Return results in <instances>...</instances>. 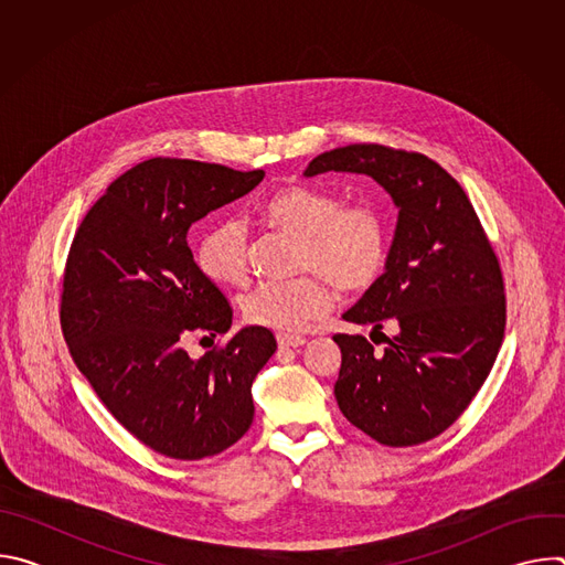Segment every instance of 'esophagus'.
<instances>
[{
    "label": "esophagus",
    "mask_w": 565,
    "mask_h": 565,
    "mask_svg": "<svg viewBox=\"0 0 565 565\" xmlns=\"http://www.w3.org/2000/svg\"><path fill=\"white\" fill-rule=\"evenodd\" d=\"M303 342H306V338H301V335H288V333H279V335H277L279 349H297V347H301Z\"/></svg>",
    "instance_id": "1"
}]
</instances>
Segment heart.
<instances>
[{"label": "heart", "instance_id": "1", "mask_svg": "<svg viewBox=\"0 0 565 565\" xmlns=\"http://www.w3.org/2000/svg\"><path fill=\"white\" fill-rule=\"evenodd\" d=\"M262 218L299 238L297 270L290 281H262L241 297L250 324L297 333L333 306L331 284L342 292L373 288L386 270L391 232L386 216L371 203L342 207V201L310 185H288L262 203ZM201 270L216 284L241 286L250 277L248 230L238 218L210 223L196 244Z\"/></svg>", "mask_w": 565, "mask_h": 565}]
</instances>
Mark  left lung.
<instances>
[{
	"label": "left lung",
	"mask_w": 565,
	"mask_h": 565,
	"mask_svg": "<svg viewBox=\"0 0 565 565\" xmlns=\"http://www.w3.org/2000/svg\"><path fill=\"white\" fill-rule=\"evenodd\" d=\"M324 172L369 174L399 207L384 275L344 312L373 324L384 351L364 335L333 338L340 412L382 445L427 443L462 416L497 362L508 317L499 257L465 190L425 153L347 145L312 158L303 174Z\"/></svg>",
	"instance_id": "8db88e82"
}]
</instances>
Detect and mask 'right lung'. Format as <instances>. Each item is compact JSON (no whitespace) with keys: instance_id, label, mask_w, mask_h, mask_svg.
Masks as SVG:
<instances>
[{"instance_id":"add662e5","label":"right lung","mask_w":565,"mask_h":565,"mask_svg":"<svg viewBox=\"0 0 565 565\" xmlns=\"http://www.w3.org/2000/svg\"><path fill=\"white\" fill-rule=\"evenodd\" d=\"M264 177L149 158L107 188L71 241L60 297L68 353L109 414L168 458L221 454L253 425V382L277 342L248 327L199 360L188 355V340L232 324V306L196 266L188 230Z\"/></svg>"}]
</instances>
